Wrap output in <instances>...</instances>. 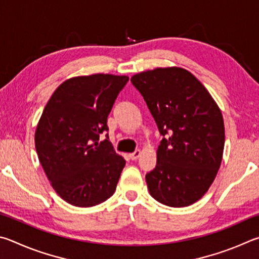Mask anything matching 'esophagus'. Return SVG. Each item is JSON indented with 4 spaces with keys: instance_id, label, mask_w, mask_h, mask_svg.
Returning a JSON list of instances; mask_svg holds the SVG:
<instances>
[{
    "instance_id": "1",
    "label": "esophagus",
    "mask_w": 259,
    "mask_h": 259,
    "mask_svg": "<svg viewBox=\"0 0 259 259\" xmlns=\"http://www.w3.org/2000/svg\"><path fill=\"white\" fill-rule=\"evenodd\" d=\"M142 155V151L141 150H137V151H134V152H132V153H130V158L132 160H137L138 158Z\"/></svg>"
}]
</instances>
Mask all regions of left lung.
Returning <instances> with one entry per match:
<instances>
[{"mask_svg": "<svg viewBox=\"0 0 259 259\" xmlns=\"http://www.w3.org/2000/svg\"><path fill=\"white\" fill-rule=\"evenodd\" d=\"M132 84L162 137L156 168L146 175L149 192L169 207H188L205 196L223 158V116L210 93L189 70L156 68L135 74Z\"/></svg>", "mask_w": 259, "mask_h": 259, "instance_id": "8db88e82", "label": "left lung"}]
</instances>
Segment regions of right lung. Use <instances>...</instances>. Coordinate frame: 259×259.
Returning <instances> with one entry per match:
<instances>
[{"mask_svg": "<svg viewBox=\"0 0 259 259\" xmlns=\"http://www.w3.org/2000/svg\"><path fill=\"white\" fill-rule=\"evenodd\" d=\"M128 76L93 74L63 81L45 106L35 148L54 191L76 207H93L116 191L125 159L108 138L107 118Z\"/></svg>", "mask_w": 259, "mask_h": 259, "instance_id": "add662e5", "label": "right lung"}]
</instances>
